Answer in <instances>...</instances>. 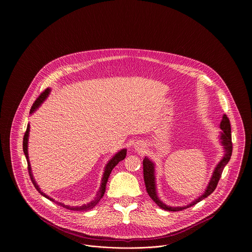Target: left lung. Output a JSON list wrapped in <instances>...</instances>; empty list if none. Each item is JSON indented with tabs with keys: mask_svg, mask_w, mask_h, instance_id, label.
Segmentation results:
<instances>
[{
	"mask_svg": "<svg viewBox=\"0 0 252 252\" xmlns=\"http://www.w3.org/2000/svg\"><path fill=\"white\" fill-rule=\"evenodd\" d=\"M220 135H219V141L220 144H222L223 149H224V155L222 157V159L218 162V164L216 165L213 176L210 180V182L205 190V192L199 196L198 198L194 199L190 204H188L187 206H183V207H171L166 205L165 203H163L160 198L158 197L157 194V187H156V178H155V164L147 157H144L143 164H144V183H145V187H146V191L149 195V197L156 203V205L158 207H160L161 209L165 210V211H169V212H179L185 210L187 208H190L194 205H196L197 203L201 202L202 200L206 199L208 196H210L215 190H216L218 180L221 178V174L223 172V169L225 168V166L228 164V162L230 161L231 155H232V150H233V146H232V137H231V125H230V121L228 119V117L226 116V114L223 115L222 120L220 122Z\"/></svg>",
	"mask_w": 252,
	"mask_h": 252,
	"instance_id": "1",
	"label": "left lung"
}]
</instances>
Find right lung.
<instances>
[{
    "label": "right lung",
    "mask_w": 252,
    "mask_h": 252,
    "mask_svg": "<svg viewBox=\"0 0 252 252\" xmlns=\"http://www.w3.org/2000/svg\"><path fill=\"white\" fill-rule=\"evenodd\" d=\"M50 91L51 89L50 88H47L45 89L41 94L40 96L37 98L36 100V102L33 104L31 110H30V114H33L35 111H36L37 108L40 107V105L46 100V98L48 97V95L50 94ZM29 133H30V124H28L27 126V130L25 132V135H24V138H23V151H24V154H25V157L27 159V163H28V171H29V175H30V178L31 180L35 186L36 190L40 193V195H42L43 197H45L46 199L56 203L57 205L67 209V210H71V211H89L91 209H93L98 203L99 201L102 199V197L104 196L105 194V191H106V185H107V182H108V178H109V175L112 171V169L120 162L122 161L125 157H126V153H127V149L126 148H123L121 150H119L117 153H115L113 155V157L108 161L107 163V165L105 166V170H104V174H103V178H102V182H101V185H100V189L99 191L97 192V195H96V198L94 200H92L90 203L88 204H84L82 206H76V207H72V206H68V205H65L64 203H60V202H57L55 201L53 198L47 196L45 193H43L39 186L37 185L36 180L34 179V176H33V173H32V168H31V164H30V160H29V155H28V140H29Z\"/></svg>",
    "instance_id": "add662e5"
}]
</instances>
